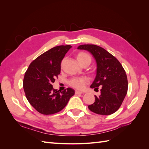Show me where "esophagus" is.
<instances>
[{
	"label": "esophagus",
	"mask_w": 149,
	"mask_h": 149,
	"mask_svg": "<svg viewBox=\"0 0 149 149\" xmlns=\"http://www.w3.org/2000/svg\"><path fill=\"white\" fill-rule=\"evenodd\" d=\"M82 93H83V92L77 91V90H76V91H75V94H82Z\"/></svg>",
	"instance_id": "34e87169"
}]
</instances>
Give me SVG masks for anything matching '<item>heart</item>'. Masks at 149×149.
I'll return each mask as SVG.
<instances>
[{
  "mask_svg": "<svg viewBox=\"0 0 149 149\" xmlns=\"http://www.w3.org/2000/svg\"><path fill=\"white\" fill-rule=\"evenodd\" d=\"M76 58L79 63V64L82 63L83 62L89 60L91 61V56L88 53L84 52H79L76 55ZM89 83V79L87 77H79V78H74L71 79L69 84L71 86L77 89L82 90L84 89L85 85Z\"/></svg>",
  "mask_w": 149,
  "mask_h": 149,
  "instance_id": "b5f03b06",
  "label": "heart"
}]
</instances>
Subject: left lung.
Returning <instances> with one entry per match:
<instances>
[{"mask_svg":"<svg viewBox=\"0 0 149 149\" xmlns=\"http://www.w3.org/2000/svg\"><path fill=\"white\" fill-rule=\"evenodd\" d=\"M78 49L91 53L95 58L96 76L90 88H101V94L95 96V101L89 109L101 115H110L119 109L127 94V75L120 63L105 49L95 45H81Z\"/></svg>","mask_w":149,"mask_h":149,"instance_id":"8db88e82","label":"left lung"}]
</instances>
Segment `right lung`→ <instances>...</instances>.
Returning <instances> with one entry per match:
<instances>
[{
    "label": "right lung",
    "mask_w": 149,
    "mask_h": 149,
    "mask_svg": "<svg viewBox=\"0 0 149 149\" xmlns=\"http://www.w3.org/2000/svg\"><path fill=\"white\" fill-rule=\"evenodd\" d=\"M71 45L53 47L31 63L25 72L23 87L28 101L40 113L55 114L66 106L74 90L68 88L59 91L53 88L61 71V62Z\"/></svg>",
    "instance_id": "add662e5"
}]
</instances>
